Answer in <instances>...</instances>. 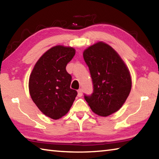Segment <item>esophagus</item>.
Masks as SVG:
<instances>
[{"mask_svg": "<svg viewBox=\"0 0 159 159\" xmlns=\"http://www.w3.org/2000/svg\"><path fill=\"white\" fill-rule=\"evenodd\" d=\"M83 95V91L81 89H79L78 90V96L79 97H81Z\"/></svg>", "mask_w": 159, "mask_h": 159, "instance_id": "obj_1", "label": "esophagus"}]
</instances>
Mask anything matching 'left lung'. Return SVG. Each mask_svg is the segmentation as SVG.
I'll return each mask as SVG.
<instances>
[{"label":"left lung","mask_w":159,"mask_h":159,"mask_svg":"<svg viewBox=\"0 0 159 159\" xmlns=\"http://www.w3.org/2000/svg\"><path fill=\"white\" fill-rule=\"evenodd\" d=\"M93 84V93L84 98L95 114L108 116L125 103L132 87L129 69L114 48L96 43L83 52Z\"/></svg>","instance_id":"left-lung-1"}]
</instances>
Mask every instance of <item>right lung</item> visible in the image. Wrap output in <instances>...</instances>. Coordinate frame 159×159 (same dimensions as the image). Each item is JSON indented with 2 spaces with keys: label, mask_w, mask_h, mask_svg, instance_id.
<instances>
[{
  "label": "right lung",
  "mask_w": 159,
  "mask_h": 159,
  "mask_svg": "<svg viewBox=\"0 0 159 159\" xmlns=\"http://www.w3.org/2000/svg\"><path fill=\"white\" fill-rule=\"evenodd\" d=\"M76 53L74 48L56 45L35 64L29 80L32 100L43 114L57 120L69 111L77 95L71 89V76L66 66Z\"/></svg>",
  "instance_id": "add662e5"
}]
</instances>
